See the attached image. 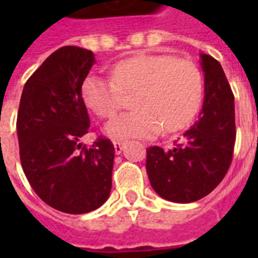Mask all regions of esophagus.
Instances as JSON below:
<instances>
[{
    "label": "esophagus",
    "mask_w": 258,
    "mask_h": 258,
    "mask_svg": "<svg viewBox=\"0 0 258 258\" xmlns=\"http://www.w3.org/2000/svg\"><path fill=\"white\" fill-rule=\"evenodd\" d=\"M113 146H114V152L117 153V155H120L121 152H123L124 149V142H118V141H114L113 142Z\"/></svg>",
    "instance_id": "obj_1"
}]
</instances>
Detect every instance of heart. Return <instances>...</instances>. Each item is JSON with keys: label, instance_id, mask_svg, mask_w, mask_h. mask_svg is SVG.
Returning <instances> with one entry per match:
<instances>
[{"label": "heart", "instance_id": "heart-1", "mask_svg": "<svg viewBox=\"0 0 258 258\" xmlns=\"http://www.w3.org/2000/svg\"><path fill=\"white\" fill-rule=\"evenodd\" d=\"M87 106L102 118L116 114L124 94L133 95V112L109 121L105 133L114 141L145 140L188 127L203 99L199 68L188 59L170 55H140L113 69V79L91 73L83 83Z\"/></svg>", "mask_w": 258, "mask_h": 258}]
</instances>
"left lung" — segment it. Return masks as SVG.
Instances as JSON below:
<instances>
[{"label": "left lung", "instance_id": "obj_1", "mask_svg": "<svg viewBox=\"0 0 258 258\" xmlns=\"http://www.w3.org/2000/svg\"><path fill=\"white\" fill-rule=\"evenodd\" d=\"M205 76L203 106L198 121L170 151H146V173L163 199L190 203L205 198L225 177L236 138L233 94L218 60L200 53Z\"/></svg>", "mask_w": 258, "mask_h": 258}]
</instances>
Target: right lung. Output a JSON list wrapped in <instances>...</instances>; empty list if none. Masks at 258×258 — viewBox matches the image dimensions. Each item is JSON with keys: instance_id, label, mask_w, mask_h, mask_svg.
<instances>
[{"instance_id": "1", "label": "right lung", "mask_w": 258, "mask_h": 258, "mask_svg": "<svg viewBox=\"0 0 258 258\" xmlns=\"http://www.w3.org/2000/svg\"><path fill=\"white\" fill-rule=\"evenodd\" d=\"M94 63L88 49H56L26 81L18 112L27 181L40 199L68 214L96 210L112 189V142L103 137L91 148L80 142L90 128L81 87Z\"/></svg>"}]
</instances>
